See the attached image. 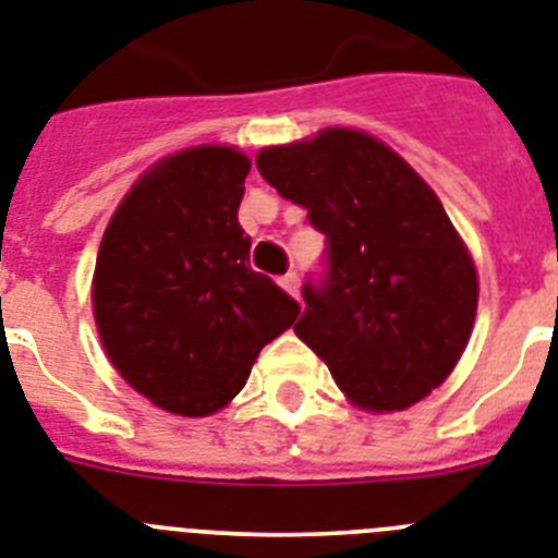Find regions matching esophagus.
Listing matches in <instances>:
<instances>
[{"mask_svg":"<svg viewBox=\"0 0 558 558\" xmlns=\"http://www.w3.org/2000/svg\"><path fill=\"white\" fill-rule=\"evenodd\" d=\"M280 287H283V292H289L292 298H298V292H301V280H298V275H294V271H289V275H283V278H280Z\"/></svg>","mask_w":558,"mask_h":558,"instance_id":"esophagus-1","label":"esophagus"}]
</instances>
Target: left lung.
I'll return each mask as SVG.
<instances>
[{"label": "left lung", "mask_w": 558, "mask_h": 558, "mask_svg": "<svg viewBox=\"0 0 558 558\" xmlns=\"http://www.w3.org/2000/svg\"><path fill=\"white\" fill-rule=\"evenodd\" d=\"M257 171L326 234V271L303 283L294 335L343 396L396 412L441 387L473 332L478 278L436 192L352 129L264 148Z\"/></svg>", "instance_id": "obj_1"}]
</instances>
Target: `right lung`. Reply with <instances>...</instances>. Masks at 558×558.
Returning <instances> with one entry per match:
<instances>
[{
	"label": "right lung",
	"mask_w": 558,
	"mask_h": 558,
	"mask_svg": "<svg viewBox=\"0 0 558 558\" xmlns=\"http://www.w3.org/2000/svg\"><path fill=\"white\" fill-rule=\"evenodd\" d=\"M248 169L229 146L171 154L134 183L99 243L90 301L106 355L140 396L189 418L229 404L301 312L248 266L238 223Z\"/></svg>",
	"instance_id": "obj_1"
}]
</instances>
